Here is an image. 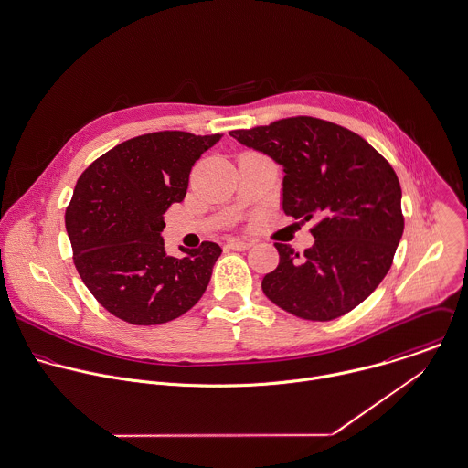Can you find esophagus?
<instances>
[{"instance_id": "34e87169", "label": "esophagus", "mask_w": 468, "mask_h": 468, "mask_svg": "<svg viewBox=\"0 0 468 468\" xmlns=\"http://www.w3.org/2000/svg\"><path fill=\"white\" fill-rule=\"evenodd\" d=\"M226 248L233 250V251H248L251 248V244L244 242V240H239V239H231V240L226 242Z\"/></svg>"}]
</instances>
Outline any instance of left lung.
<instances>
[{
  "label": "left lung",
  "instance_id": "obj_1",
  "mask_svg": "<svg viewBox=\"0 0 468 468\" xmlns=\"http://www.w3.org/2000/svg\"><path fill=\"white\" fill-rule=\"evenodd\" d=\"M229 135L283 166L285 215L316 220L314 244L303 255L275 244L281 262L264 277V294L314 322L362 303L390 270L403 233L401 187L392 166L358 133L307 115Z\"/></svg>",
  "mask_w": 468,
  "mask_h": 468
}]
</instances>
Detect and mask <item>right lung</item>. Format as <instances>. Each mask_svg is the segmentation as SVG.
I'll list each match as a JSON object with an SVG mask.
<instances>
[{
	"mask_svg": "<svg viewBox=\"0 0 468 468\" xmlns=\"http://www.w3.org/2000/svg\"><path fill=\"white\" fill-rule=\"evenodd\" d=\"M220 133L165 130L128 139L81 174L65 213L76 270L95 300L133 325L179 318L204 294L222 250L202 242L170 257L165 213L186 197L195 161Z\"/></svg>",
	"mask_w": 468,
	"mask_h": 468,
	"instance_id": "1",
	"label": "right lung"
}]
</instances>
